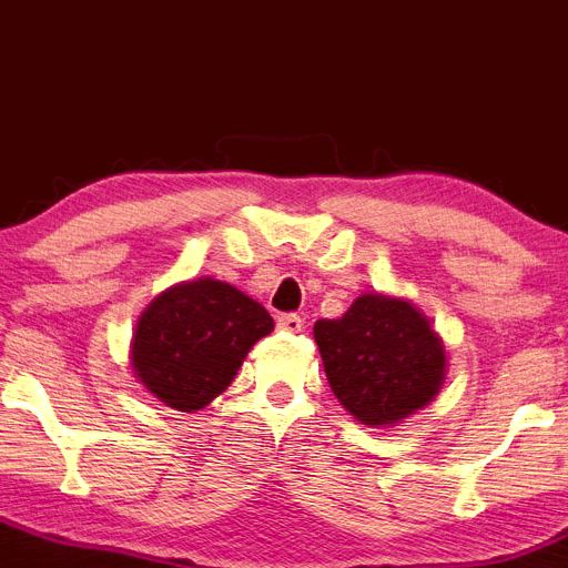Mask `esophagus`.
Wrapping results in <instances>:
<instances>
[{"label":"esophagus","instance_id":"esophagus-1","mask_svg":"<svg viewBox=\"0 0 568 568\" xmlns=\"http://www.w3.org/2000/svg\"><path fill=\"white\" fill-rule=\"evenodd\" d=\"M277 328L285 331V334H298V331L304 328V321L298 315H280Z\"/></svg>","mask_w":568,"mask_h":568}]
</instances>
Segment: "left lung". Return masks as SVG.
Returning a JSON list of instances; mask_svg holds the SVG:
<instances>
[{
  "label": "left lung",
  "instance_id": "left-lung-1",
  "mask_svg": "<svg viewBox=\"0 0 568 568\" xmlns=\"http://www.w3.org/2000/svg\"><path fill=\"white\" fill-rule=\"evenodd\" d=\"M325 376L361 425L395 427L425 408L446 379V349L406 298L363 293L338 321H317Z\"/></svg>",
  "mask_w": 568,
  "mask_h": 568
}]
</instances>
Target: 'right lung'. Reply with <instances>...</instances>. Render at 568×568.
Here are the masks:
<instances>
[{"label":"right lung","mask_w":568,"mask_h":568,"mask_svg":"<svg viewBox=\"0 0 568 568\" xmlns=\"http://www.w3.org/2000/svg\"><path fill=\"white\" fill-rule=\"evenodd\" d=\"M272 328L270 312L234 285L189 280L143 310L130 366L158 400L194 414L230 387L253 344Z\"/></svg>","instance_id":"add662e5"}]
</instances>
